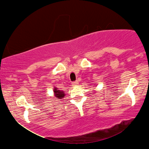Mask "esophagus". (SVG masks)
<instances>
[{
	"label": "esophagus",
	"mask_w": 149,
	"mask_h": 149,
	"mask_svg": "<svg viewBox=\"0 0 149 149\" xmlns=\"http://www.w3.org/2000/svg\"><path fill=\"white\" fill-rule=\"evenodd\" d=\"M78 84H79V83L78 81H74L72 83L73 86H77V85H78Z\"/></svg>",
	"instance_id": "1"
}]
</instances>
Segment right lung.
Instances as JSON below:
<instances>
[{
	"mask_svg": "<svg viewBox=\"0 0 149 149\" xmlns=\"http://www.w3.org/2000/svg\"><path fill=\"white\" fill-rule=\"evenodd\" d=\"M53 92H54V96L58 100H61L63 99L65 96L64 92L61 91V90H59L57 88H54V90H53Z\"/></svg>",
	"mask_w": 149,
	"mask_h": 149,
	"instance_id": "add662e5",
	"label": "right lung"
}]
</instances>
